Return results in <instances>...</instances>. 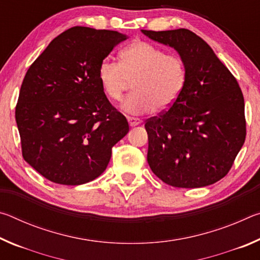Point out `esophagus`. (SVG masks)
Here are the masks:
<instances>
[{"instance_id":"1","label":"esophagus","mask_w":260,"mask_h":260,"mask_svg":"<svg viewBox=\"0 0 260 260\" xmlns=\"http://www.w3.org/2000/svg\"><path fill=\"white\" fill-rule=\"evenodd\" d=\"M127 120H128V124L131 127H135L140 124H142V120L135 117H127Z\"/></svg>"}]
</instances>
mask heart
I'll return each instance as SVG.
<instances>
[{
    "instance_id": "obj_1",
    "label": "heart",
    "mask_w": 260,
    "mask_h": 260,
    "mask_svg": "<svg viewBox=\"0 0 260 260\" xmlns=\"http://www.w3.org/2000/svg\"><path fill=\"white\" fill-rule=\"evenodd\" d=\"M186 76L181 57L144 41L124 48L119 64L104 59L99 67L100 85L109 100L119 101L132 81L133 91L121 103V109L132 114L172 107L183 89Z\"/></svg>"
}]
</instances>
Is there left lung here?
I'll list each match as a JSON object with an SVG mask.
<instances>
[{
	"label": "left lung",
	"mask_w": 260,
	"mask_h": 260,
	"mask_svg": "<svg viewBox=\"0 0 260 260\" xmlns=\"http://www.w3.org/2000/svg\"><path fill=\"white\" fill-rule=\"evenodd\" d=\"M141 32L173 48L187 72L177 102L144 125L148 164L170 186L213 184L228 173L245 140L244 99L239 83L208 43L191 30Z\"/></svg>",
	"instance_id": "1"
}]
</instances>
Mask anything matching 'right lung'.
I'll list each match as a JSON object with an SVG mask.
<instances>
[{"instance_id": "obj_1", "label": "right lung", "mask_w": 260, "mask_h": 260, "mask_svg": "<svg viewBox=\"0 0 260 260\" xmlns=\"http://www.w3.org/2000/svg\"><path fill=\"white\" fill-rule=\"evenodd\" d=\"M127 39L76 26L55 38L26 72L16 121L24 159L42 177L67 186L91 181L128 133L99 81L101 61Z\"/></svg>"}]
</instances>
